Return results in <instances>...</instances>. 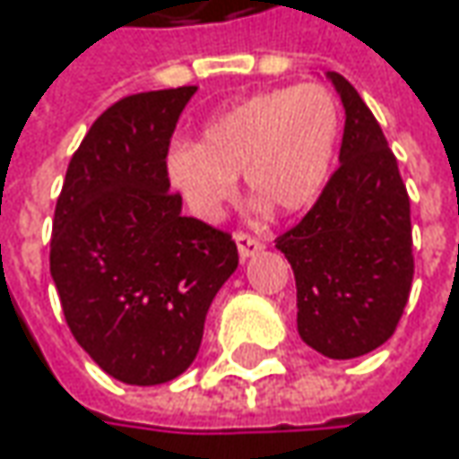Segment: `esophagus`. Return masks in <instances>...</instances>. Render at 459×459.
Wrapping results in <instances>:
<instances>
[{
    "label": "esophagus",
    "instance_id": "esophagus-1",
    "mask_svg": "<svg viewBox=\"0 0 459 459\" xmlns=\"http://www.w3.org/2000/svg\"><path fill=\"white\" fill-rule=\"evenodd\" d=\"M236 247H238V256H241V259H249V256H254L256 251L264 249V244H262L256 236L244 233V230H238V233H236Z\"/></svg>",
    "mask_w": 459,
    "mask_h": 459
}]
</instances>
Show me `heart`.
I'll list each match as a JSON object with an SVG mask.
<instances>
[{
    "label": "heart",
    "instance_id": "heart-1",
    "mask_svg": "<svg viewBox=\"0 0 459 459\" xmlns=\"http://www.w3.org/2000/svg\"><path fill=\"white\" fill-rule=\"evenodd\" d=\"M339 138V105L321 84L256 91L210 117L200 143L167 156V177L192 215L215 221L236 195V177L254 200L298 212L326 187Z\"/></svg>",
    "mask_w": 459,
    "mask_h": 459
}]
</instances>
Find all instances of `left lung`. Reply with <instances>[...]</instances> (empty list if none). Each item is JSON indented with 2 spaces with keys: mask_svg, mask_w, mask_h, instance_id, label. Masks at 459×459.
Returning a JSON list of instances; mask_svg holds the SVG:
<instances>
[{
  "mask_svg": "<svg viewBox=\"0 0 459 459\" xmlns=\"http://www.w3.org/2000/svg\"><path fill=\"white\" fill-rule=\"evenodd\" d=\"M347 112L339 169L303 221L277 238L298 288V333L331 359L385 344L413 282L411 200L383 128L329 71Z\"/></svg>",
  "mask_w": 459,
  "mask_h": 459,
  "instance_id": "left-lung-1",
  "label": "left lung"
}]
</instances>
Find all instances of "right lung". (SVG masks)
<instances>
[{
  "label": "right lung",
  "instance_id": "right-lung-1",
  "mask_svg": "<svg viewBox=\"0 0 459 459\" xmlns=\"http://www.w3.org/2000/svg\"><path fill=\"white\" fill-rule=\"evenodd\" d=\"M197 87L141 91L102 112L53 212L50 277L74 339L120 383L161 385L197 357L205 316L238 267L230 233L182 215L167 153Z\"/></svg>",
  "mask_w": 459,
  "mask_h": 459
}]
</instances>
